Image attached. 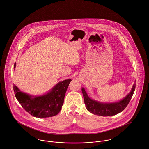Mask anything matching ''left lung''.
Listing matches in <instances>:
<instances>
[{"instance_id":"1","label":"left lung","mask_w":149,"mask_h":149,"mask_svg":"<svg viewBox=\"0 0 149 149\" xmlns=\"http://www.w3.org/2000/svg\"><path fill=\"white\" fill-rule=\"evenodd\" d=\"M135 89V84H134L130 93L121 101L116 102L103 103L91 99L85 90L82 88L85 104L87 110L90 113L101 116H109L117 115L122 112L129 104Z\"/></svg>"}]
</instances>
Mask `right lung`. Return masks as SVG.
I'll return each mask as SVG.
<instances>
[{
	"mask_svg": "<svg viewBox=\"0 0 149 149\" xmlns=\"http://www.w3.org/2000/svg\"><path fill=\"white\" fill-rule=\"evenodd\" d=\"M16 67L15 63L14 68ZM71 79L58 83L47 94L33 96L20 91L15 85L13 89L16 98L23 108L31 115L38 118L54 116L59 113L64 102L65 94Z\"/></svg>",
	"mask_w": 149,
	"mask_h": 149,
	"instance_id": "obj_1",
	"label": "right lung"
}]
</instances>
